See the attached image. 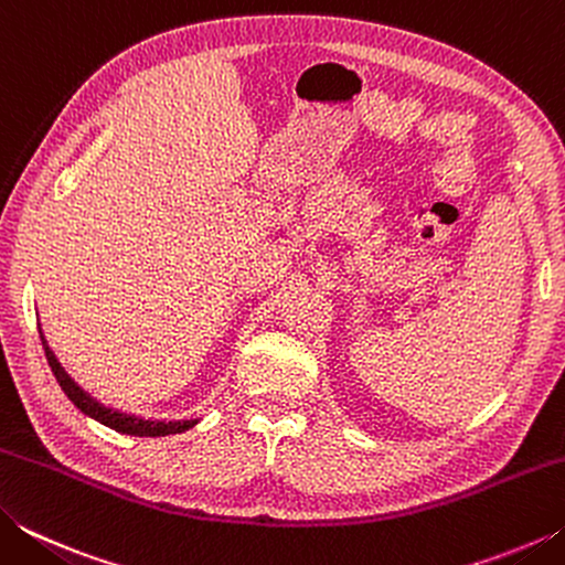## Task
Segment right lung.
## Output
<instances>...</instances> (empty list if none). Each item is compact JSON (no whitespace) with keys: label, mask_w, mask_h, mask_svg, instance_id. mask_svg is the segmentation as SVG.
I'll use <instances>...</instances> for the list:
<instances>
[{"label":"right lung","mask_w":565,"mask_h":565,"mask_svg":"<svg viewBox=\"0 0 565 565\" xmlns=\"http://www.w3.org/2000/svg\"><path fill=\"white\" fill-rule=\"evenodd\" d=\"M40 339H42V347H44V353H46V361H50V366H52V374L56 379V384L62 386L66 398H70L72 404L82 411V414H87L89 418L99 420V424L114 428V431L127 434V436H169V434L189 431L191 426L199 424V418H186V420L141 418V416L121 414V411H117V408H109V406L99 404L97 398H92L87 391H84L79 384H76V381L62 369V363L56 361L54 351L50 349V343H46L42 329H40Z\"/></svg>","instance_id":"obj_1"}]
</instances>
